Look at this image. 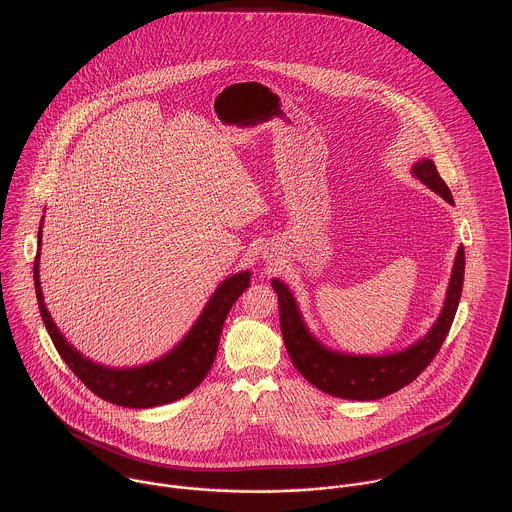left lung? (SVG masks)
<instances>
[{
  "label": "left lung",
  "mask_w": 512,
  "mask_h": 512,
  "mask_svg": "<svg viewBox=\"0 0 512 512\" xmlns=\"http://www.w3.org/2000/svg\"><path fill=\"white\" fill-rule=\"evenodd\" d=\"M412 173L449 205L453 203L451 191L439 177L436 163L432 159L418 161L412 167ZM463 274L465 250L463 246H459L445 303L430 333L400 353L380 357L343 355L323 347L307 331L290 288L280 280H272V288L280 299V325L284 345L288 349L293 366L301 372L303 378H307L319 390L345 400H378L408 386L436 359L451 329L463 290Z\"/></svg>",
  "instance_id": "left-lung-1"
}]
</instances>
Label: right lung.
Here are the masks:
<instances>
[{"mask_svg":"<svg viewBox=\"0 0 512 512\" xmlns=\"http://www.w3.org/2000/svg\"><path fill=\"white\" fill-rule=\"evenodd\" d=\"M33 278L43 323L61 359L96 396L124 408H153L175 402L193 392L205 380L217 357L222 325L230 307L250 286V272H240L226 278L209 299L207 307L203 309L187 337L159 361L136 368H108L82 357L71 343H67L55 321L51 319L39 284V252L35 256Z\"/></svg>","mask_w":512,"mask_h":512,"instance_id":"right-lung-1","label":"right lung"}]
</instances>
